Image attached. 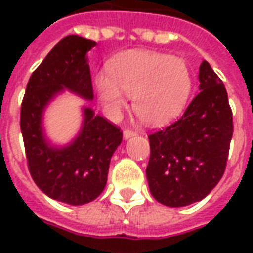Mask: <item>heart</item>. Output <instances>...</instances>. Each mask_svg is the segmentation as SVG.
Wrapping results in <instances>:
<instances>
[{
    "mask_svg": "<svg viewBox=\"0 0 253 253\" xmlns=\"http://www.w3.org/2000/svg\"><path fill=\"white\" fill-rule=\"evenodd\" d=\"M181 97L179 96V94H170L169 97H168V104H169V107L172 108V110H175L176 107L179 105V103H180Z\"/></svg>",
    "mask_w": 253,
    "mask_h": 253,
    "instance_id": "obj_1",
    "label": "heart"
}]
</instances>
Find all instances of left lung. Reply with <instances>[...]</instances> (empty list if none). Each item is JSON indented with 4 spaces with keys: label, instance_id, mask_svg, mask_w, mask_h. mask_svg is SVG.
Returning <instances> with one entry per match:
<instances>
[{
    "label": "left lung",
    "instance_id": "left-lung-1",
    "mask_svg": "<svg viewBox=\"0 0 253 253\" xmlns=\"http://www.w3.org/2000/svg\"><path fill=\"white\" fill-rule=\"evenodd\" d=\"M96 43L78 35L65 36L47 54L27 84L20 128L32 179L47 196L73 206L94 201L107 184L112 154L122 142L121 128L92 108H83V125L72 142L52 146L43 128L50 101L69 90L93 100L88 54Z\"/></svg>",
    "mask_w": 253,
    "mask_h": 253
}]
</instances>
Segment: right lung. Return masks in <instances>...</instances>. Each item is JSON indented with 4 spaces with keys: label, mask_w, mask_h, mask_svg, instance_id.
Here are the masks:
<instances>
[{
    "label": "right lung",
    "mask_w": 253,
    "mask_h": 253,
    "mask_svg": "<svg viewBox=\"0 0 253 253\" xmlns=\"http://www.w3.org/2000/svg\"><path fill=\"white\" fill-rule=\"evenodd\" d=\"M199 93L180 119L149 135V188L165 206L206 198L221 180L233 134V116L222 81L210 65L199 67Z\"/></svg>",
    "instance_id": "1"
}]
</instances>
